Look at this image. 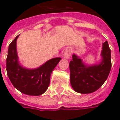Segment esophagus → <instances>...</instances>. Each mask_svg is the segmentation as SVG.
Segmentation results:
<instances>
[{
    "mask_svg": "<svg viewBox=\"0 0 120 120\" xmlns=\"http://www.w3.org/2000/svg\"><path fill=\"white\" fill-rule=\"evenodd\" d=\"M71 56V51L69 49H65L64 52V57L66 59H69Z\"/></svg>",
    "mask_w": 120,
    "mask_h": 120,
    "instance_id": "34e87169",
    "label": "esophagus"
}]
</instances>
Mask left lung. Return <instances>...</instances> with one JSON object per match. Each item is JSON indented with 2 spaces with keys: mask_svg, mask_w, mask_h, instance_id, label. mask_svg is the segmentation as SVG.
<instances>
[{
  "mask_svg": "<svg viewBox=\"0 0 120 120\" xmlns=\"http://www.w3.org/2000/svg\"><path fill=\"white\" fill-rule=\"evenodd\" d=\"M99 64L89 65L76 54L69 63L70 82L76 92L89 94L101 87L107 79L111 69V49L108 42L102 44Z\"/></svg>",
  "mask_w": 120,
  "mask_h": 120,
  "instance_id": "left-lung-1",
  "label": "left lung"
}]
</instances>
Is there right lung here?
<instances>
[{"instance_id":"1","label":"right lung","mask_w":120,"mask_h":120,"mask_svg":"<svg viewBox=\"0 0 120 120\" xmlns=\"http://www.w3.org/2000/svg\"><path fill=\"white\" fill-rule=\"evenodd\" d=\"M16 37L9 44L6 58V71L9 80L17 90L25 94L40 96L49 87L51 73L57 65L60 57L54 58L38 68L29 69L21 65L17 50Z\"/></svg>"}]
</instances>
